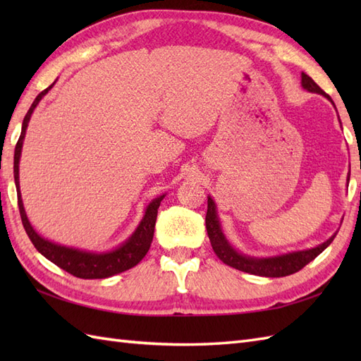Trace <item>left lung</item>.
<instances>
[{
  "instance_id": "left-lung-1",
  "label": "left lung",
  "mask_w": 361,
  "mask_h": 361,
  "mask_svg": "<svg viewBox=\"0 0 361 361\" xmlns=\"http://www.w3.org/2000/svg\"><path fill=\"white\" fill-rule=\"evenodd\" d=\"M301 85L304 90L310 91V93H317L324 96L334 104L331 96L326 94L323 90H321L315 82H313L312 78H309L307 74L302 73L301 74ZM335 105V104H334ZM350 178V173L348 175V183ZM206 229H208V235L212 245V250L216 252L217 257L221 260V262L235 268V270H240L250 274H256V276H265V278H282V276H288L293 274L296 271L301 270L309 262H312L313 259L319 256L329 245L332 243L335 239L336 231L334 235L329 237L326 242L315 248L310 250H302V251H291L286 252V255L281 256H271V257H255V256H247L243 252L237 251L229 240L226 239V235L224 234V229H221V224L217 214V206L216 202L208 195V212H206Z\"/></svg>"
}]
</instances>
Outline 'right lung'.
Listing matches in <instances>:
<instances>
[{"mask_svg":"<svg viewBox=\"0 0 361 361\" xmlns=\"http://www.w3.org/2000/svg\"><path fill=\"white\" fill-rule=\"evenodd\" d=\"M56 83V82H54ZM51 87L42 91L40 94L35 97V101L30 105L29 111L26 113L25 119H23L21 126V135L20 140L15 145V153H13V178H15V186H17V197H18V208H20V216L23 226L26 229V234L29 235L30 242L34 243L37 251L43 255L46 259L51 260L52 264L62 268V270L71 273L75 278L80 279H105L114 276L118 273H122L130 268L140 264L142 257L147 255L150 248V243L153 240V231H155V221L158 216V208L161 204V200L166 197V194L159 195L147 204L145 208L144 217L140 221V225L133 231V234L128 237V239L121 243L119 247L110 251L104 252H94V251H87V250H79L74 247H66V245H60L56 242H51L44 239L40 234H38L34 226L30 225V221L26 216L25 206H23L21 200V192H20V158H21V149H23V141H25L26 128L30 121V116L35 110L38 102L42 101L43 96L48 94V91L54 87Z\"/></svg>","mask_w":361,"mask_h":361,"instance_id":"add662e5","label":"right lung"}]
</instances>
